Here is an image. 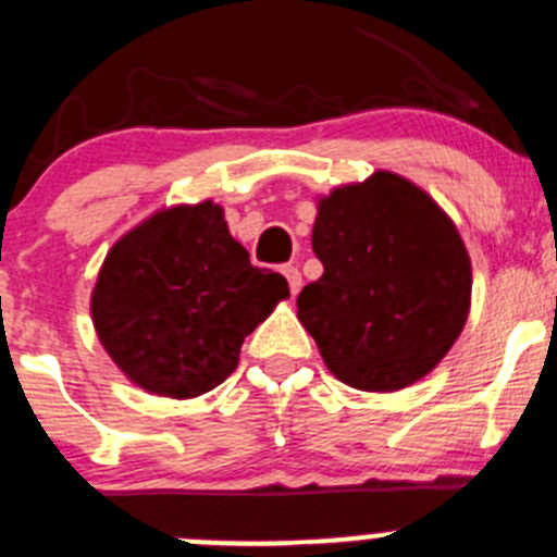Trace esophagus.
Returning a JSON list of instances; mask_svg holds the SVG:
<instances>
[{"label": "esophagus", "mask_w": 557, "mask_h": 557, "mask_svg": "<svg viewBox=\"0 0 557 557\" xmlns=\"http://www.w3.org/2000/svg\"><path fill=\"white\" fill-rule=\"evenodd\" d=\"M281 273H284V278L289 281V292H292V295H297V292H300V284H302L297 265H284V268H281Z\"/></svg>", "instance_id": "1"}]
</instances>
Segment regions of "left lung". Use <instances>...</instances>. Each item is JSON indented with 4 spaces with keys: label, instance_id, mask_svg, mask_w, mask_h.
<instances>
[{
    "label": "left lung",
    "instance_id": "1",
    "mask_svg": "<svg viewBox=\"0 0 557 557\" xmlns=\"http://www.w3.org/2000/svg\"><path fill=\"white\" fill-rule=\"evenodd\" d=\"M324 273L297 319L335 379L395 393L444 360L471 308V260L428 191L379 170L319 200L311 233Z\"/></svg>",
    "mask_w": 557,
    "mask_h": 557
}]
</instances>
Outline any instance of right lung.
<instances>
[{
	"label": "right lung",
	"mask_w": 557,
	"mask_h": 557,
	"mask_svg": "<svg viewBox=\"0 0 557 557\" xmlns=\"http://www.w3.org/2000/svg\"><path fill=\"white\" fill-rule=\"evenodd\" d=\"M289 297L255 268L206 200L162 208L115 240L91 292V319L115 366L146 393L197 398L238 368L240 344Z\"/></svg>",
	"instance_id": "add662e5"
}]
</instances>
